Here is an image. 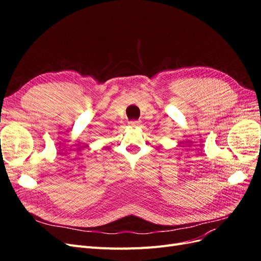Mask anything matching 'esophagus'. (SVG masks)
Wrapping results in <instances>:
<instances>
[{
	"instance_id": "1",
	"label": "esophagus",
	"mask_w": 261,
	"mask_h": 261,
	"mask_svg": "<svg viewBox=\"0 0 261 261\" xmlns=\"http://www.w3.org/2000/svg\"><path fill=\"white\" fill-rule=\"evenodd\" d=\"M140 123H141L140 121H136L135 120V121H130L129 125H132V126H138V125H140Z\"/></svg>"
}]
</instances>
